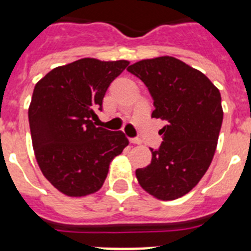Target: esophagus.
Here are the masks:
<instances>
[{"label":"esophagus","instance_id":"esophagus-1","mask_svg":"<svg viewBox=\"0 0 251 251\" xmlns=\"http://www.w3.org/2000/svg\"><path fill=\"white\" fill-rule=\"evenodd\" d=\"M129 142L132 143V145H141L142 143L141 139H138V138H130Z\"/></svg>","mask_w":251,"mask_h":251}]
</instances>
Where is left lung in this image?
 Here are the masks:
<instances>
[{
  "label": "left lung",
  "mask_w": 251,
  "mask_h": 251,
  "mask_svg": "<svg viewBox=\"0 0 251 251\" xmlns=\"http://www.w3.org/2000/svg\"><path fill=\"white\" fill-rule=\"evenodd\" d=\"M127 70L150 90L152 118L167 123L151 163L136 171L138 183L158 200H176L211 165L224 117L220 92L200 70L172 56L141 60Z\"/></svg>",
  "instance_id": "left-lung-1"
}]
</instances>
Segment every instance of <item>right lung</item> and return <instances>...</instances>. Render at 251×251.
Listing matches in <instances>:
<instances>
[{"instance_id": "obj_1", "label": "right lung", "mask_w": 251, "mask_h": 251, "mask_svg": "<svg viewBox=\"0 0 251 251\" xmlns=\"http://www.w3.org/2000/svg\"><path fill=\"white\" fill-rule=\"evenodd\" d=\"M128 64L84 57L52 69L35 85L28 106L35 157L45 178L66 196L99 191L110 162L129 143L121 130L93 123L108 86Z\"/></svg>"}]
</instances>
